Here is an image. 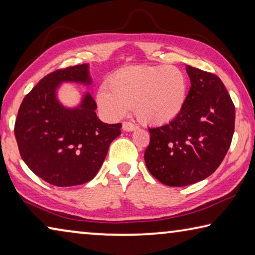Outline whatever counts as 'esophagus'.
I'll return each instance as SVG.
<instances>
[{"label": "esophagus", "mask_w": 255, "mask_h": 255, "mask_svg": "<svg viewBox=\"0 0 255 255\" xmlns=\"http://www.w3.org/2000/svg\"><path fill=\"white\" fill-rule=\"evenodd\" d=\"M135 129H136V126L134 124L128 123V121H125V123H123V130L132 131V130H135Z\"/></svg>", "instance_id": "1"}]
</instances>
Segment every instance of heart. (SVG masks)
<instances>
[{"mask_svg": "<svg viewBox=\"0 0 255 255\" xmlns=\"http://www.w3.org/2000/svg\"><path fill=\"white\" fill-rule=\"evenodd\" d=\"M187 96V79L175 66H134L116 71L98 93L99 108L110 119L132 107L140 123L163 125L179 115Z\"/></svg>", "mask_w": 255, "mask_h": 255, "instance_id": "obj_1", "label": "heart"}]
</instances>
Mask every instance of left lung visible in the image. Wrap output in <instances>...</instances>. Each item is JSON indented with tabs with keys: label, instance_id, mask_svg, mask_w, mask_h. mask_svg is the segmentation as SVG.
<instances>
[{
	"label": "left lung",
	"instance_id": "1",
	"mask_svg": "<svg viewBox=\"0 0 255 255\" xmlns=\"http://www.w3.org/2000/svg\"><path fill=\"white\" fill-rule=\"evenodd\" d=\"M191 88L183 109L163 126L148 128L144 160L161 183L183 187L217 170L235 129V107L219 77L186 66Z\"/></svg>",
	"mask_w": 255,
	"mask_h": 255
}]
</instances>
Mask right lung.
Listing matches in <instances>:
<instances>
[{
	"mask_svg": "<svg viewBox=\"0 0 255 255\" xmlns=\"http://www.w3.org/2000/svg\"><path fill=\"white\" fill-rule=\"evenodd\" d=\"M63 83L90 88L88 64H78L47 75L23 99L14 125L20 155L35 175L59 187L92 180L102 167L121 124L109 125L96 116L90 92L78 106L64 107L58 99Z\"/></svg>",
	"mask_w": 255,
	"mask_h": 255,
	"instance_id": "obj_1",
	"label": "right lung"
}]
</instances>
